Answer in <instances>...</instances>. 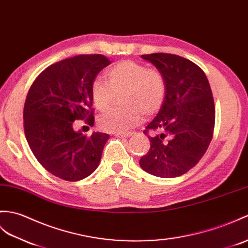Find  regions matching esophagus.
Segmentation results:
<instances>
[{
	"mask_svg": "<svg viewBox=\"0 0 248 248\" xmlns=\"http://www.w3.org/2000/svg\"><path fill=\"white\" fill-rule=\"evenodd\" d=\"M133 133L131 132H128V133H124V132H118V133H114V135L116 137H130Z\"/></svg>",
	"mask_w": 248,
	"mask_h": 248,
	"instance_id": "1",
	"label": "esophagus"
}]
</instances>
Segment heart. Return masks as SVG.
<instances>
[{"mask_svg":"<svg viewBox=\"0 0 248 248\" xmlns=\"http://www.w3.org/2000/svg\"><path fill=\"white\" fill-rule=\"evenodd\" d=\"M108 82L95 79L91 96L99 111L111 106L115 95H120L124 107L102 114L98 124L103 131L124 132L141 122L142 114L152 116L162 108L166 96V82L162 73L132 60L116 63L106 73Z\"/></svg>","mask_w":248,"mask_h":248,"instance_id":"1","label":"heart"}]
</instances>
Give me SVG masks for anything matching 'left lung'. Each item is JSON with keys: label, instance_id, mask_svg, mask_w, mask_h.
<instances>
[{"label": "left lung", "instance_id": "1", "mask_svg": "<svg viewBox=\"0 0 248 248\" xmlns=\"http://www.w3.org/2000/svg\"><path fill=\"white\" fill-rule=\"evenodd\" d=\"M162 73L166 96L162 108L143 133L150 149L140 165L152 175L171 178L185 174L208 149L216 110L210 85L202 68L183 57L156 53L142 55Z\"/></svg>", "mask_w": 248, "mask_h": 248}]
</instances>
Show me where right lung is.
I'll list each match as a JSON object with an SVG mask.
<instances>
[{
	"label": "right lung",
	"instance_id": "1",
	"mask_svg": "<svg viewBox=\"0 0 248 248\" xmlns=\"http://www.w3.org/2000/svg\"><path fill=\"white\" fill-rule=\"evenodd\" d=\"M111 61L102 55H79L46 67L31 84L23 118L28 145L49 173L68 182L89 176L100 163L108 134L86 137L74 122L94 124L91 86Z\"/></svg>",
	"mask_w": 248,
	"mask_h": 248
}]
</instances>
